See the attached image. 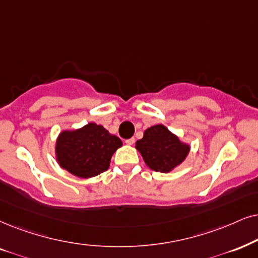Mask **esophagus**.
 Returning a JSON list of instances; mask_svg holds the SVG:
<instances>
[{
	"instance_id": "obj_1",
	"label": "esophagus",
	"mask_w": 258,
	"mask_h": 258,
	"mask_svg": "<svg viewBox=\"0 0 258 258\" xmlns=\"http://www.w3.org/2000/svg\"><path fill=\"white\" fill-rule=\"evenodd\" d=\"M135 142H136L135 138H130V139H126L125 140V143H126L127 145H133V144H135Z\"/></svg>"
}]
</instances>
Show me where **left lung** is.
I'll return each mask as SVG.
<instances>
[{
  "mask_svg": "<svg viewBox=\"0 0 258 258\" xmlns=\"http://www.w3.org/2000/svg\"><path fill=\"white\" fill-rule=\"evenodd\" d=\"M136 149L150 169L169 172L184 161L190 148L164 125H155L145 130L144 137L136 143Z\"/></svg>",
  "mask_w": 258,
  "mask_h": 258,
  "instance_id": "8db88e82",
  "label": "left lung"
}]
</instances>
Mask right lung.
<instances>
[{
  "label": "right lung",
  "instance_id": "1",
  "mask_svg": "<svg viewBox=\"0 0 258 258\" xmlns=\"http://www.w3.org/2000/svg\"><path fill=\"white\" fill-rule=\"evenodd\" d=\"M122 145L103 126L89 122L82 128L63 131L56 142V158L70 174L89 178L109 168L113 153Z\"/></svg>",
  "mask_w": 258,
  "mask_h": 258
}]
</instances>
